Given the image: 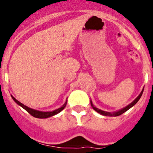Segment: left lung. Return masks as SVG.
I'll return each instance as SVG.
<instances>
[{"instance_id":"obj_1","label":"left lung","mask_w":153,"mask_h":153,"mask_svg":"<svg viewBox=\"0 0 153 153\" xmlns=\"http://www.w3.org/2000/svg\"><path fill=\"white\" fill-rule=\"evenodd\" d=\"M143 89H142V91H141V93H140V95H138V96L137 97V98H135V99L134 100V101H132V102L131 103V104H129L128 106H125V107L123 108V109H120V110L117 111V112H105V111H103V110H101V109H98V108H96L95 106L93 105V104H92V101H90L91 106H92V107L93 108V109H95V110L97 112H98V113L101 114V115H104V116H118V115H121V114H123V113H124V112H126V111H127L128 109H129L131 107H132V106L135 105V104H136V103L138 102V101H139L140 98H141V95H142V94H143Z\"/></svg>"}]
</instances>
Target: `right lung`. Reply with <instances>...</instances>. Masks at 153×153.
Masks as SVG:
<instances>
[{
  "label": "right lung",
  "mask_w": 153,
  "mask_h": 153,
  "mask_svg": "<svg viewBox=\"0 0 153 153\" xmlns=\"http://www.w3.org/2000/svg\"><path fill=\"white\" fill-rule=\"evenodd\" d=\"M12 99L15 101V102H16L18 105L24 108L25 110H27L31 115H32V116L35 117V118H49V117L53 116V115H56V114L59 113L60 112H61V111L65 108V106H67V101H66L65 104H64L62 106H61V107L58 108V109H55V110L52 111V112H42V111H38V110H35V109H31V108L25 106L24 104H23L22 103H21L20 101H18V100L15 99L13 96H12Z\"/></svg>",
  "instance_id": "right-lung-1"
}]
</instances>
